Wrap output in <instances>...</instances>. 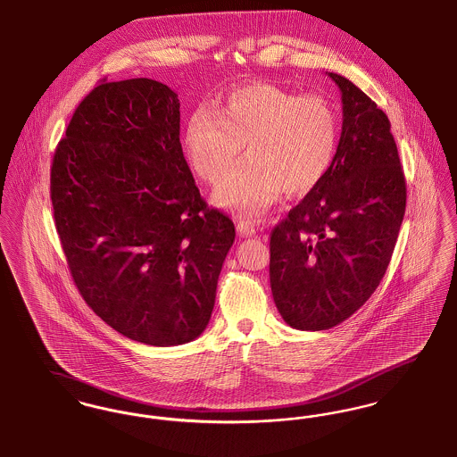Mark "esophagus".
<instances>
[{
	"label": "esophagus",
	"instance_id": "1",
	"mask_svg": "<svg viewBox=\"0 0 457 457\" xmlns=\"http://www.w3.org/2000/svg\"><path fill=\"white\" fill-rule=\"evenodd\" d=\"M237 232H239L240 237H253L256 236V228L251 221L247 220H239L237 221Z\"/></svg>",
	"mask_w": 457,
	"mask_h": 457
}]
</instances>
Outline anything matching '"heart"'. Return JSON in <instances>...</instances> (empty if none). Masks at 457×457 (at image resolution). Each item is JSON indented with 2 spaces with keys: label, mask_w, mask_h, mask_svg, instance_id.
I'll use <instances>...</instances> for the list:
<instances>
[{
  "label": "heart",
  "mask_w": 457,
  "mask_h": 457,
  "mask_svg": "<svg viewBox=\"0 0 457 457\" xmlns=\"http://www.w3.org/2000/svg\"><path fill=\"white\" fill-rule=\"evenodd\" d=\"M337 137L336 110L327 99L251 84L230 93L215 113L197 110L184 145L206 182L220 180L245 145L247 162L218 184L213 201L240 217L260 218L284 191H312L334 160Z\"/></svg>",
  "instance_id": "obj_1"
}]
</instances>
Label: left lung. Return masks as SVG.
<instances>
[{"label": "left lung", "instance_id": "8db88e82", "mask_svg": "<svg viewBox=\"0 0 457 457\" xmlns=\"http://www.w3.org/2000/svg\"><path fill=\"white\" fill-rule=\"evenodd\" d=\"M342 96L336 156L270 237V286L284 321L332 328L384 278L406 212V180L384 112L349 79L328 72Z\"/></svg>", "mask_w": 457, "mask_h": 457}]
</instances>
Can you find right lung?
<instances>
[{
    "label": "right lung",
    "mask_w": 457,
    "mask_h": 457,
    "mask_svg": "<svg viewBox=\"0 0 457 457\" xmlns=\"http://www.w3.org/2000/svg\"><path fill=\"white\" fill-rule=\"evenodd\" d=\"M51 203L73 282L104 323L156 347L204 332L236 228L195 187L169 86L101 82L84 97L53 156Z\"/></svg>",
    "instance_id": "1"
}]
</instances>
